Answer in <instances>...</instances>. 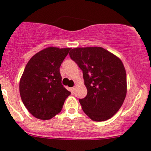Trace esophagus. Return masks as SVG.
I'll return each mask as SVG.
<instances>
[{
	"mask_svg": "<svg viewBox=\"0 0 151 151\" xmlns=\"http://www.w3.org/2000/svg\"><path fill=\"white\" fill-rule=\"evenodd\" d=\"M76 90V87H73V88H71L72 92H74Z\"/></svg>",
	"mask_w": 151,
	"mask_h": 151,
	"instance_id": "obj_1",
	"label": "esophagus"
}]
</instances>
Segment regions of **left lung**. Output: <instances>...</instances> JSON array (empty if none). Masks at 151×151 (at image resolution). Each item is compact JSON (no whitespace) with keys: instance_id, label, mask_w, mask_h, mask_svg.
<instances>
[{"instance_id":"left-lung-1","label":"left lung","mask_w":151,"mask_h":151,"mask_svg":"<svg viewBox=\"0 0 151 151\" xmlns=\"http://www.w3.org/2000/svg\"><path fill=\"white\" fill-rule=\"evenodd\" d=\"M83 73L87 96L80 99L84 113L93 121H106L119 111L127 93L122 60L101 47H76L69 52Z\"/></svg>"}]
</instances>
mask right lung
Masks as SVG:
<instances>
[{"label": "right lung", "mask_w": 151, "mask_h": 151, "mask_svg": "<svg viewBox=\"0 0 151 151\" xmlns=\"http://www.w3.org/2000/svg\"><path fill=\"white\" fill-rule=\"evenodd\" d=\"M70 49L47 47L26 64L19 80V94L28 111L35 118L48 120L55 116L71 94L61 83L60 73Z\"/></svg>", "instance_id": "right-lung-1"}]
</instances>
